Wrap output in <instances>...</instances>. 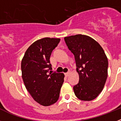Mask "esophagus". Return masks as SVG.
Wrapping results in <instances>:
<instances>
[{
    "mask_svg": "<svg viewBox=\"0 0 121 121\" xmlns=\"http://www.w3.org/2000/svg\"><path fill=\"white\" fill-rule=\"evenodd\" d=\"M70 74V71H68V72H67V73H65V76H69V74Z\"/></svg>",
    "mask_w": 121,
    "mask_h": 121,
    "instance_id": "obj_1",
    "label": "esophagus"
}]
</instances>
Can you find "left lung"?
Listing matches in <instances>:
<instances>
[{"label": "left lung", "instance_id": "left-lung-1", "mask_svg": "<svg viewBox=\"0 0 121 121\" xmlns=\"http://www.w3.org/2000/svg\"><path fill=\"white\" fill-rule=\"evenodd\" d=\"M68 49L74 56L76 71L79 76L73 86L76 96L90 101L102 91L108 76V59L102 47L93 38L76 35L64 38Z\"/></svg>", "mask_w": 121, "mask_h": 121}]
</instances>
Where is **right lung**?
Masks as SVG:
<instances>
[{
  "label": "right lung",
  "instance_id": "1",
  "mask_svg": "<svg viewBox=\"0 0 121 121\" xmlns=\"http://www.w3.org/2000/svg\"><path fill=\"white\" fill-rule=\"evenodd\" d=\"M60 39L45 37L36 40L26 50L21 62L22 77L35 101L43 106L57 102L64 74L53 73L50 58Z\"/></svg>",
  "mask_w": 121,
  "mask_h": 121
}]
</instances>
